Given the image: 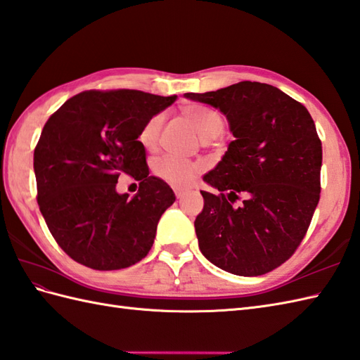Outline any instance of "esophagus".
<instances>
[{
  "label": "esophagus",
  "mask_w": 360,
  "mask_h": 360,
  "mask_svg": "<svg viewBox=\"0 0 360 360\" xmlns=\"http://www.w3.org/2000/svg\"><path fill=\"white\" fill-rule=\"evenodd\" d=\"M186 188H182V187H174V195H176V198L178 199H181L184 195H186Z\"/></svg>",
  "instance_id": "34e87169"
}]
</instances>
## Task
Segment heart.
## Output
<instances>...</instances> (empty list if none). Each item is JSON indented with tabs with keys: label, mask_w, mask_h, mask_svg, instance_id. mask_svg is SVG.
<instances>
[{
	"label": "heart",
	"mask_w": 360,
	"mask_h": 360,
	"mask_svg": "<svg viewBox=\"0 0 360 360\" xmlns=\"http://www.w3.org/2000/svg\"><path fill=\"white\" fill-rule=\"evenodd\" d=\"M182 113L187 116V118L195 124L198 129L199 135L202 139L210 141L222 135L225 129L224 118L216 112L214 108H210L202 104H187L182 108ZM164 122V115L156 113L146 121L139 130L138 141L139 144L146 150L155 148L158 136H160V131ZM153 172L164 179L165 182H170L172 186H186V184L195 176L196 173L200 172V164L184 160L179 156L173 155H165L160 160H156L153 164Z\"/></svg>",
	"instance_id": "b5f03b06"
}]
</instances>
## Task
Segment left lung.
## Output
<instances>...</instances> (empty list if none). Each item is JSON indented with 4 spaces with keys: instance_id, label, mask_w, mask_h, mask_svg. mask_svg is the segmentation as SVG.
Segmentation results:
<instances>
[{
    "instance_id": "left-lung-1",
    "label": "left lung",
    "mask_w": 360,
    "mask_h": 360,
    "mask_svg": "<svg viewBox=\"0 0 360 360\" xmlns=\"http://www.w3.org/2000/svg\"><path fill=\"white\" fill-rule=\"evenodd\" d=\"M186 96L219 108L236 138L204 176L219 193L200 191V252L238 276L278 269L300 245L321 198L322 142L311 115L278 87L256 81Z\"/></svg>"
}]
</instances>
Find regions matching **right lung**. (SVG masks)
<instances>
[{"instance_id":"1","label":"right lung","mask_w":360,"mask_h":360,"mask_svg":"<svg viewBox=\"0 0 360 360\" xmlns=\"http://www.w3.org/2000/svg\"><path fill=\"white\" fill-rule=\"evenodd\" d=\"M176 95L141 90H86L47 120L33 153L37 199L52 236L73 261L94 270H121L153 245L174 193L150 176L138 135ZM121 174L140 181L131 200L115 193Z\"/></svg>"}]
</instances>
